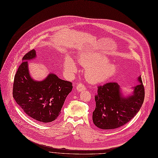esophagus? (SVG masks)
Segmentation results:
<instances>
[{
    "label": "esophagus",
    "instance_id": "34e87169",
    "mask_svg": "<svg viewBox=\"0 0 158 158\" xmlns=\"http://www.w3.org/2000/svg\"><path fill=\"white\" fill-rule=\"evenodd\" d=\"M76 88H77L78 91H84V90H85V89H86L85 87L83 84H78L77 85Z\"/></svg>",
    "mask_w": 158,
    "mask_h": 158
}]
</instances>
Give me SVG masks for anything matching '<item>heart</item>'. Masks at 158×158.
<instances>
[{"label": "heart", "instance_id": "obj_1", "mask_svg": "<svg viewBox=\"0 0 158 158\" xmlns=\"http://www.w3.org/2000/svg\"><path fill=\"white\" fill-rule=\"evenodd\" d=\"M78 62L85 67V77L93 84H100L107 81L116 73L117 67L115 64L110 62V60L100 53H83L78 57ZM64 69L69 74L78 71L77 65L74 60L67 56L64 62Z\"/></svg>", "mask_w": 158, "mask_h": 158}]
</instances>
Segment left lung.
<instances>
[{"instance_id": "8db88e82", "label": "left lung", "mask_w": 158, "mask_h": 158, "mask_svg": "<svg viewBox=\"0 0 158 158\" xmlns=\"http://www.w3.org/2000/svg\"><path fill=\"white\" fill-rule=\"evenodd\" d=\"M133 93L123 96L116 82H109L98 87L94 98L96 108L93 112L94 124L103 130L117 129L136 116L144 101L145 89L141 76Z\"/></svg>"}]
</instances>
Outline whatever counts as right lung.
Segmentation results:
<instances>
[{"label": "right lung", "instance_id": "1", "mask_svg": "<svg viewBox=\"0 0 158 158\" xmlns=\"http://www.w3.org/2000/svg\"><path fill=\"white\" fill-rule=\"evenodd\" d=\"M36 57L35 49L29 51L15 75L13 96L29 117L41 123H49L60 114L65 100L72 91L70 81L59 78L53 73L42 81L29 74L27 60Z\"/></svg>", "mask_w": 158, "mask_h": 158}]
</instances>
